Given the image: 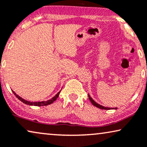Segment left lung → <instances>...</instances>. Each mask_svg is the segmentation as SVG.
<instances>
[{
    "mask_svg": "<svg viewBox=\"0 0 147 147\" xmlns=\"http://www.w3.org/2000/svg\"><path fill=\"white\" fill-rule=\"evenodd\" d=\"M88 97H89V99H90V100L91 101V102H92V104L94 106H95V107L99 108V109H104V110H110V109H117V108H109V107H103V106L100 105H99V104L96 103L95 101H94V100L92 99V98L90 97V94H88Z\"/></svg>",
    "mask_w": 147,
    "mask_h": 147,
    "instance_id": "left-lung-1",
    "label": "left lung"
}]
</instances>
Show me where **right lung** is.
Returning <instances> with one entry per match:
<instances>
[{"instance_id": "obj_1", "label": "right lung", "mask_w": 147, "mask_h": 147, "mask_svg": "<svg viewBox=\"0 0 147 147\" xmlns=\"http://www.w3.org/2000/svg\"><path fill=\"white\" fill-rule=\"evenodd\" d=\"M13 93L14 94V95L16 96L17 98L19 99L20 101L26 104V105H30V106H38V107H42V106H47V105H51V104H52L53 102L55 101V100H57V98H58L59 95H60V93L61 92H59L57 94L55 95V96H53V98H51V99L50 100H47V101H42V102H30V101H28V100H24V98H22L20 97V96H19L18 95V94H16V92H13V91L12 90Z\"/></svg>"}]
</instances>
